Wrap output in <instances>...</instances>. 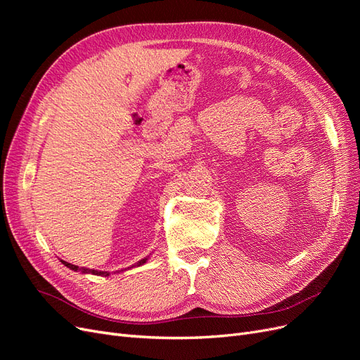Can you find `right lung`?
<instances>
[{
  "label": "right lung",
  "mask_w": 360,
  "mask_h": 360,
  "mask_svg": "<svg viewBox=\"0 0 360 360\" xmlns=\"http://www.w3.org/2000/svg\"><path fill=\"white\" fill-rule=\"evenodd\" d=\"M147 259H148V257H146V258H143V259H139L135 266H143L144 263H147ZM60 261H61V263H63L64 266L69 267L70 270H73V271H81V274H84V275H86V274L97 275V276H110V275H111L110 271H102V270H94V269H86V267H78V266L68 263V261H64V259H60ZM127 269H129V267H127ZM124 270H126V269H124ZM120 271H123V270H118L117 274H120Z\"/></svg>",
  "instance_id": "obj_1"
}]
</instances>
